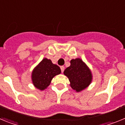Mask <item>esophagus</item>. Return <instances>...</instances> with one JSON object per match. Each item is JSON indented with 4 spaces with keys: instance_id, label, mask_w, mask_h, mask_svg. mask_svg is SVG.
<instances>
[{
    "instance_id": "1",
    "label": "esophagus",
    "mask_w": 125,
    "mask_h": 125,
    "mask_svg": "<svg viewBox=\"0 0 125 125\" xmlns=\"http://www.w3.org/2000/svg\"><path fill=\"white\" fill-rule=\"evenodd\" d=\"M61 72L63 73L64 71V66H61Z\"/></svg>"
}]
</instances>
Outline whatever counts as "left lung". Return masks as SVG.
Segmentation results:
<instances>
[{"label": "left lung", "instance_id": "obj_1", "mask_svg": "<svg viewBox=\"0 0 125 125\" xmlns=\"http://www.w3.org/2000/svg\"><path fill=\"white\" fill-rule=\"evenodd\" d=\"M70 63V66L63 73L69 79L71 88L76 92H81L92 82V72L86 64L79 57L71 59Z\"/></svg>", "mask_w": 125, "mask_h": 125}]
</instances>
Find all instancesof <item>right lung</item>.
<instances>
[{"mask_svg":"<svg viewBox=\"0 0 125 125\" xmlns=\"http://www.w3.org/2000/svg\"><path fill=\"white\" fill-rule=\"evenodd\" d=\"M61 73L60 68L51 59L44 58L33 69L31 80L35 88L43 91L50 85L52 78Z\"/></svg>","mask_w":125,"mask_h":125,"instance_id":"add662e5","label":"right lung"}]
</instances>
